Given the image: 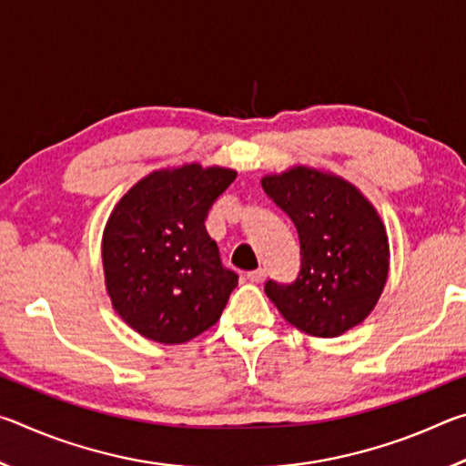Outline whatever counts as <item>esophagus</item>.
<instances>
[{"instance_id":"obj_1","label":"esophagus","mask_w":466,"mask_h":466,"mask_svg":"<svg viewBox=\"0 0 466 466\" xmlns=\"http://www.w3.org/2000/svg\"><path fill=\"white\" fill-rule=\"evenodd\" d=\"M265 269H255V271H250V273H247V279L248 281H252V283H261L263 279H265Z\"/></svg>"}]
</instances>
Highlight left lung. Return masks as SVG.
I'll return each mask as SVG.
<instances>
[{
  "instance_id": "1",
  "label": "left lung",
  "mask_w": 466,
  "mask_h": 466,
  "mask_svg": "<svg viewBox=\"0 0 466 466\" xmlns=\"http://www.w3.org/2000/svg\"><path fill=\"white\" fill-rule=\"evenodd\" d=\"M299 238L294 283H265V294L289 325L312 337H339L360 325L389 278V238L364 195L330 172L294 167L261 180Z\"/></svg>"
}]
</instances>
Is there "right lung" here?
<instances>
[{
	"instance_id": "add662e5",
	"label": "right lung",
	"mask_w": 466,
	"mask_h": 466,
	"mask_svg": "<svg viewBox=\"0 0 466 466\" xmlns=\"http://www.w3.org/2000/svg\"><path fill=\"white\" fill-rule=\"evenodd\" d=\"M234 178L185 164L144 177L116 203L102 236L106 291L141 337L185 343L222 317L238 275L222 265L205 218Z\"/></svg>"
}]
</instances>
